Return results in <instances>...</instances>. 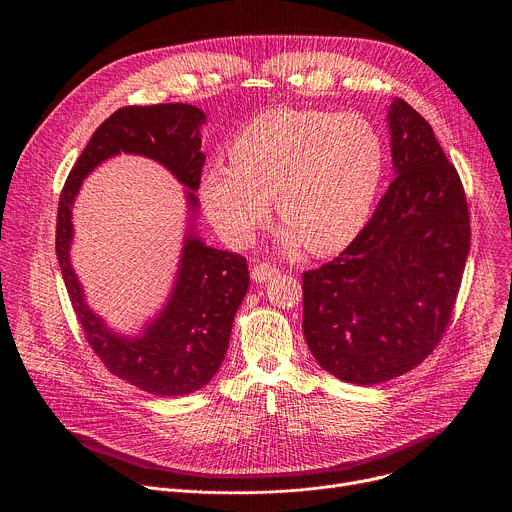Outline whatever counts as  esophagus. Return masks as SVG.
Returning <instances> with one entry per match:
<instances>
[{
  "label": "esophagus",
  "instance_id": "obj_1",
  "mask_svg": "<svg viewBox=\"0 0 512 512\" xmlns=\"http://www.w3.org/2000/svg\"><path fill=\"white\" fill-rule=\"evenodd\" d=\"M279 273V269L275 267V265H269V263H257V265H253V269H251V277L255 279V281H267V279H271L273 275H277Z\"/></svg>",
  "mask_w": 512,
  "mask_h": 512
}]
</instances>
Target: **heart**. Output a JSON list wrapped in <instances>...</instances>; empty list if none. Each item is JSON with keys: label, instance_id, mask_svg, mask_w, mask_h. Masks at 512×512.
I'll return each mask as SVG.
<instances>
[{"label": "heart", "instance_id": "heart-1", "mask_svg": "<svg viewBox=\"0 0 512 512\" xmlns=\"http://www.w3.org/2000/svg\"><path fill=\"white\" fill-rule=\"evenodd\" d=\"M385 176L379 129L358 113L271 109L253 117L231 143V164H212L200 180L210 223L245 245L269 214L287 239L328 253L367 225Z\"/></svg>", "mask_w": 512, "mask_h": 512}]
</instances>
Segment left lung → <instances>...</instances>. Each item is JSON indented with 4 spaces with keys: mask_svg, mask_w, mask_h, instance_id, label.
I'll list each match as a JSON object with an SVG mask.
<instances>
[{
    "mask_svg": "<svg viewBox=\"0 0 512 512\" xmlns=\"http://www.w3.org/2000/svg\"><path fill=\"white\" fill-rule=\"evenodd\" d=\"M395 180L356 239L304 271V334L340 381L409 373L444 338L460 291L470 212L458 170L403 99L389 109Z\"/></svg>",
    "mask_w": 512,
    "mask_h": 512,
    "instance_id": "left-lung-1",
    "label": "left lung"
}]
</instances>
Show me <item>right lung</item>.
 Returning a JSON list of instances; mask_svg holds the SVG:
<instances>
[{
  "mask_svg": "<svg viewBox=\"0 0 512 512\" xmlns=\"http://www.w3.org/2000/svg\"><path fill=\"white\" fill-rule=\"evenodd\" d=\"M202 123L204 113L186 103L117 109L93 133L58 200L56 257L89 346L109 373L160 397L194 393L221 369L237 308L249 287L247 259L239 253L204 247L190 235L172 300L141 338L127 340L111 334L85 304L68 261L70 206L83 178L103 160L121 152L148 156L164 164L184 186L198 190L204 166L198 129ZM188 200L190 206H196L192 192Z\"/></svg>",
  "mask_w": 512,
  "mask_h": 512,
  "instance_id": "1",
  "label": "right lung"
}]
</instances>
